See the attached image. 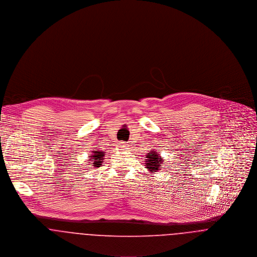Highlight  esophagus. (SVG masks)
<instances>
[{"instance_id":"obj_1","label":"esophagus","mask_w":257,"mask_h":257,"mask_svg":"<svg viewBox=\"0 0 257 257\" xmlns=\"http://www.w3.org/2000/svg\"><path fill=\"white\" fill-rule=\"evenodd\" d=\"M119 147H121V148H125V147H127V144H125V143H119Z\"/></svg>"}]
</instances>
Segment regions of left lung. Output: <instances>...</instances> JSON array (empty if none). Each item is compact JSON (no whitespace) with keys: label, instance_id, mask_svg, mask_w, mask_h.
Returning <instances> with one entry per match:
<instances>
[{"label":"left lung","instance_id":"obj_1","mask_svg":"<svg viewBox=\"0 0 257 257\" xmlns=\"http://www.w3.org/2000/svg\"><path fill=\"white\" fill-rule=\"evenodd\" d=\"M147 161H146V168L151 173L156 172L157 170H160V166L163 163V159L159 156V154L152 150L147 155Z\"/></svg>","mask_w":257,"mask_h":257}]
</instances>
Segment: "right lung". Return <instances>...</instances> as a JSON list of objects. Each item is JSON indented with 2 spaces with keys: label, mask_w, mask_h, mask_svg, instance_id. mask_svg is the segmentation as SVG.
I'll list each match as a JSON object with an SVG mask.
<instances>
[{
  "label": "right lung",
  "mask_w": 257,
  "mask_h": 257,
  "mask_svg": "<svg viewBox=\"0 0 257 257\" xmlns=\"http://www.w3.org/2000/svg\"><path fill=\"white\" fill-rule=\"evenodd\" d=\"M90 161H92L91 164H93L94 167H100L102 165V160H104V156H105V152L95 149L92 151V154H90Z\"/></svg>",
  "instance_id": "add662e5"
}]
</instances>
